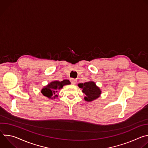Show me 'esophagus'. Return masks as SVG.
I'll use <instances>...</instances> for the list:
<instances>
[{
	"instance_id": "obj_1",
	"label": "esophagus",
	"mask_w": 148,
	"mask_h": 148,
	"mask_svg": "<svg viewBox=\"0 0 148 148\" xmlns=\"http://www.w3.org/2000/svg\"><path fill=\"white\" fill-rule=\"evenodd\" d=\"M70 81L73 84H75L77 83V79H74V78H71L70 79Z\"/></svg>"
}]
</instances>
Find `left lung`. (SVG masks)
I'll return each instance as SVG.
<instances>
[{"mask_svg": "<svg viewBox=\"0 0 148 148\" xmlns=\"http://www.w3.org/2000/svg\"><path fill=\"white\" fill-rule=\"evenodd\" d=\"M78 86L82 89V92L86 94V96L84 97V99L87 102H91L96 99L100 97L101 94V90L93 81L79 83Z\"/></svg>", "mask_w": 148, "mask_h": 148, "instance_id": "obj_1", "label": "left lung"}]
</instances>
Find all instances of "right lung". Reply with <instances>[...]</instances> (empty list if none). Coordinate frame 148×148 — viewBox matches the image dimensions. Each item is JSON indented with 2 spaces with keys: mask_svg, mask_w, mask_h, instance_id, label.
Segmentation results:
<instances>
[{
  "mask_svg": "<svg viewBox=\"0 0 148 148\" xmlns=\"http://www.w3.org/2000/svg\"><path fill=\"white\" fill-rule=\"evenodd\" d=\"M70 84L71 82L69 79H64L61 82L58 81H51L47 86L44 87L41 92L45 97L49 99H53L58 97L56 93L59 90L61 89L64 86L69 85Z\"/></svg>",
  "mask_w": 148,
  "mask_h": 148,
  "instance_id": "obj_1",
  "label": "right lung"
}]
</instances>
